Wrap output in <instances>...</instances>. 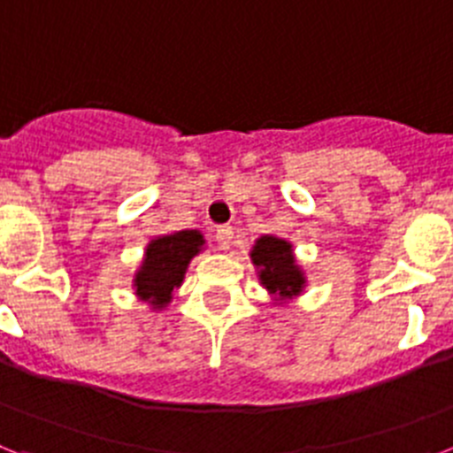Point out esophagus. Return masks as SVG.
<instances>
[{
    "instance_id": "obj_1",
    "label": "esophagus",
    "mask_w": 453,
    "mask_h": 453,
    "mask_svg": "<svg viewBox=\"0 0 453 453\" xmlns=\"http://www.w3.org/2000/svg\"><path fill=\"white\" fill-rule=\"evenodd\" d=\"M233 227L230 226H220L219 230H216V242H219V249L220 250H227L230 246H233Z\"/></svg>"
}]
</instances>
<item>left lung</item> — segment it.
Here are the masks:
<instances>
[{"label": "left lung", "instance_id": "obj_1", "mask_svg": "<svg viewBox=\"0 0 453 453\" xmlns=\"http://www.w3.org/2000/svg\"><path fill=\"white\" fill-rule=\"evenodd\" d=\"M249 256L256 267L257 280L276 306L302 297L309 279L297 262L292 242L276 234H262L256 239Z\"/></svg>", "mask_w": 453, "mask_h": 453}]
</instances>
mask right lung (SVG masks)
Here are the masks:
<instances>
[{
  "instance_id": "right-lung-1",
  "label": "right lung",
  "mask_w": 453,
  "mask_h": 453,
  "mask_svg": "<svg viewBox=\"0 0 453 453\" xmlns=\"http://www.w3.org/2000/svg\"><path fill=\"white\" fill-rule=\"evenodd\" d=\"M207 249V239L200 230H174L158 234L144 246L140 267L133 273V295L158 313L165 311L174 297V290L181 288L186 269L197 253Z\"/></svg>"
}]
</instances>
